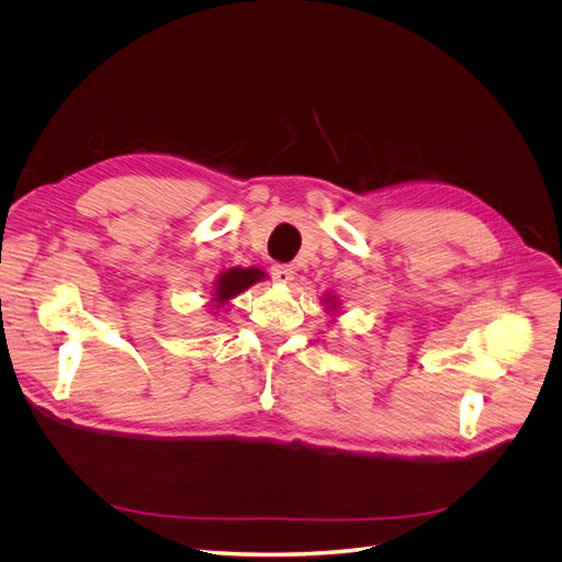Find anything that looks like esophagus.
<instances>
[{"instance_id": "obj_1", "label": "esophagus", "mask_w": 562, "mask_h": 562, "mask_svg": "<svg viewBox=\"0 0 562 562\" xmlns=\"http://www.w3.org/2000/svg\"><path fill=\"white\" fill-rule=\"evenodd\" d=\"M271 276H273V280L278 284H289L293 280V269H291V266L278 263V266H273V269H271Z\"/></svg>"}]
</instances>
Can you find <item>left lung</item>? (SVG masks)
Returning a JSON list of instances; mask_svg holds the SVG:
<instances>
[{
  "label": "left lung",
  "instance_id": "8db88e82",
  "mask_svg": "<svg viewBox=\"0 0 562 562\" xmlns=\"http://www.w3.org/2000/svg\"><path fill=\"white\" fill-rule=\"evenodd\" d=\"M323 305H326V312L330 316H339L341 314V301L339 296H335V293H323Z\"/></svg>",
  "mask_w": 562,
  "mask_h": 562
}]
</instances>
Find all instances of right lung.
<instances>
[{
    "mask_svg": "<svg viewBox=\"0 0 562 562\" xmlns=\"http://www.w3.org/2000/svg\"><path fill=\"white\" fill-rule=\"evenodd\" d=\"M266 280V273L257 266H250V269H241V266H232V269L223 271L216 276V280L212 282V316H218L223 312H227L232 307V301L239 296V293L248 291L250 286H255L257 282Z\"/></svg>",
    "mask_w": 562,
    "mask_h": 562,
    "instance_id": "obj_1",
    "label": "right lung"
}]
</instances>
